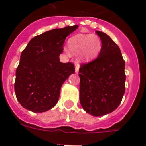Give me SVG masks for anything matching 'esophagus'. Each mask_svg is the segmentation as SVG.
I'll list each match as a JSON object with an SVG mask.
<instances>
[{"label": "esophagus", "instance_id": "esophagus-1", "mask_svg": "<svg viewBox=\"0 0 146 146\" xmlns=\"http://www.w3.org/2000/svg\"><path fill=\"white\" fill-rule=\"evenodd\" d=\"M76 68V73H78V70H79V65H76V68Z\"/></svg>", "mask_w": 146, "mask_h": 146}]
</instances>
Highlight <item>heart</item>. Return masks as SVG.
<instances>
[{
    "mask_svg": "<svg viewBox=\"0 0 146 146\" xmlns=\"http://www.w3.org/2000/svg\"><path fill=\"white\" fill-rule=\"evenodd\" d=\"M68 48L74 54H78L83 62L92 61L99 55L102 42L98 35L92 34H77L72 36L68 42ZM67 53L68 52L65 50Z\"/></svg>",
    "mask_w": 146,
    "mask_h": 146,
    "instance_id": "heart-1",
    "label": "heart"
}]
</instances>
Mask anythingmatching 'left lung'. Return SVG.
I'll list each match as a JSON object with an SVG mask.
<instances>
[{
	"label": "left lung",
	"instance_id": "8db88e82",
	"mask_svg": "<svg viewBox=\"0 0 146 146\" xmlns=\"http://www.w3.org/2000/svg\"><path fill=\"white\" fill-rule=\"evenodd\" d=\"M102 48L93 61L79 69L80 102L87 113L101 116L112 113L125 92V62L118 45L107 34L96 31Z\"/></svg>",
	"mask_w": 146,
	"mask_h": 146
}]
</instances>
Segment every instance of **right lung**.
I'll return each mask as SVG.
<instances>
[{
    "instance_id": "1",
    "label": "right lung",
    "mask_w": 146,
    "mask_h": 146,
    "mask_svg": "<svg viewBox=\"0 0 146 146\" xmlns=\"http://www.w3.org/2000/svg\"><path fill=\"white\" fill-rule=\"evenodd\" d=\"M78 25L53 29L33 38L21 54L16 70L14 90L22 107L33 113H43L54 107L62 85L75 73L71 62L62 63L67 36Z\"/></svg>"
}]
</instances>
